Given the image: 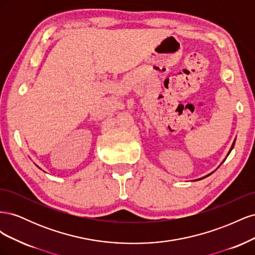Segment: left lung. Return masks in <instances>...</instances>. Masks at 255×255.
I'll return each mask as SVG.
<instances>
[{"label": "left lung", "mask_w": 255, "mask_h": 255, "mask_svg": "<svg viewBox=\"0 0 255 255\" xmlns=\"http://www.w3.org/2000/svg\"><path fill=\"white\" fill-rule=\"evenodd\" d=\"M234 144H235V141L233 142V145H232V148H231V150H232V149H233V146H234ZM231 150H230V152H231Z\"/></svg>", "instance_id": "1"}]
</instances>
